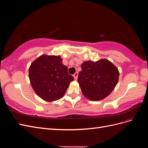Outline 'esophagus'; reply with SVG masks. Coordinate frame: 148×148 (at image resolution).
Returning <instances> with one entry per match:
<instances>
[{
    "mask_svg": "<svg viewBox=\"0 0 148 148\" xmlns=\"http://www.w3.org/2000/svg\"><path fill=\"white\" fill-rule=\"evenodd\" d=\"M78 71H77L74 75H73V77L75 78V79H77L78 78Z\"/></svg>",
    "mask_w": 148,
    "mask_h": 148,
    "instance_id": "esophagus-1",
    "label": "esophagus"
}]
</instances>
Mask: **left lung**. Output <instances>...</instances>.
<instances>
[{
    "label": "left lung",
    "mask_w": 148,
    "mask_h": 148,
    "mask_svg": "<svg viewBox=\"0 0 148 148\" xmlns=\"http://www.w3.org/2000/svg\"><path fill=\"white\" fill-rule=\"evenodd\" d=\"M78 82L83 95L91 101H99L109 95L119 81V70L106 59L84 62Z\"/></svg>",
    "instance_id": "8db88e82"
}]
</instances>
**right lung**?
Listing matches in <instances>:
<instances>
[{"instance_id": "obj_1", "label": "right lung", "mask_w": 148, "mask_h": 148, "mask_svg": "<svg viewBox=\"0 0 148 148\" xmlns=\"http://www.w3.org/2000/svg\"><path fill=\"white\" fill-rule=\"evenodd\" d=\"M60 56L43 55L31 64L29 78L34 91L46 101H53L64 96L69 84L74 80Z\"/></svg>"}]
</instances>
